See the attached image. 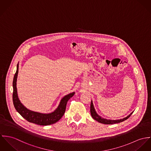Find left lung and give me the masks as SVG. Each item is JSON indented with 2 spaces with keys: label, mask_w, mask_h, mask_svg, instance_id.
<instances>
[{
  "label": "left lung",
  "mask_w": 151,
  "mask_h": 151,
  "mask_svg": "<svg viewBox=\"0 0 151 151\" xmlns=\"http://www.w3.org/2000/svg\"><path fill=\"white\" fill-rule=\"evenodd\" d=\"M90 113H91V116L94 120H97V122H100L101 123H103V124H115V123L122 122L127 120L129 117H130V116L133 114V113H132L128 116L124 117L122 119H120V120H108V119H104V118L100 116L99 115H97V114L96 113V112L94 109V108L92 101L91 102V104H90Z\"/></svg>",
  "instance_id": "left-lung-1"
}]
</instances>
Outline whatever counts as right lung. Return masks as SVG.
<instances>
[{"label":"right lung","instance_id":"add662e5","mask_svg":"<svg viewBox=\"0 0 151 151\" xmlns=\"http://www.w3.org/2000/svg\"><path fill=\"white\" fill-rule=\"evenodd\" d=\"M18 72V64H17V70L14 75L13 86V101L14 106L17 112L26 119L28 122L37 124L41 126H47L54 124L57 122L61 117L63 116L65 109L68 100L75 94V92L70 93L65 96L60 102V104L57 109L49 114H43L38 112L30 111L26 108L19 100L17 96V75Z\"/></svg>","mask_w":151,"mask_h":151}]
</instances>
